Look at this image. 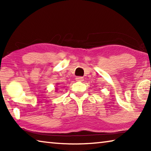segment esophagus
Wrapping results in <instances>:
<instances>
[{
  "instance_id": "esophagus-1",
  "label": "esophagus",
  "mask_w": 151,
  "mask_h": 151,
  "mask_svg": "<svg viewBox=\"0 0 151 151\" xmlns=\"http://www.w3.org/2000/svg\"><path fill=\"white\" fill-rule=\"evenodd\" d=\"M75 79H76V81H80V82L83 81L84 80L83 77H82V76H77V77H76Z\"/></svg>"
}]
</instances>
